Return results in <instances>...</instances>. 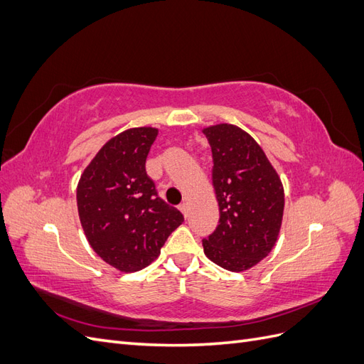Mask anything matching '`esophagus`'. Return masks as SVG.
Masks as SVG:
<instances>
[{"label": "esophagus", "instance_id": "esophagus-1", "mask_svg": "<svg viewBox=\"0 0 364 364\" xmlns=\"http://www.w3.org/2000/svg\"><path fill=\"white\" fill-rule=\"evenodd\" d=\"M179 209H181V213L183 214L185 218L188 217V205H186V203H181V205H179Z\"/></svg>", "mask_w": 364, "mask_h": 364}]
</instances>
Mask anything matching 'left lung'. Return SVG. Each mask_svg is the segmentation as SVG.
Wrapping results in <instances>:
<instances>
[{"mask_svg": "<svg viewBox=\"0 0 364 364\" xmlns=\"http://www.w3.org/2000/svg\"><path fill=\"white\" fill-rule=\"evenodd\" d=\"M213 151L218 226L203 238L205 255L230 272H245L266 258L282 222L284 188L266 153L234 124L203 129Z\"/></svg>", "mask_w": 364, "mask_h": 364, "instance_id": "obj_1", "label": "left lung"}]
</instances>
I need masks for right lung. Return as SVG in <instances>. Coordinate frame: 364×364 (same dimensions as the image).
I'll return each mask as SVG.
<instances>
[{
  "mask_svg": "<svg viewBox=\"0 0 364 364\" xmlns=\"http://www.w3.org/2000/svg\"><path fill=\"white\" fill-rule=\"evenodd\" d=\"M158 129L134 127L109 139L85 168L77 185V208L94 252L121 272L155 261L173 230L179 209L158 196L146 159Z\"/></svg>",
  "mask_w": 364,
  "mask_h": 364,
  "instance_id": "obj_1",
  "label": "right lung"
}]
</instances>
